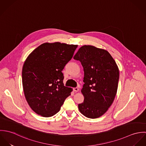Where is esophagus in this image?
<instances>
[{"label": "esophagus", "mask_w": 146, "mask_h": 146, "mask_svg": "<svg viewBox=\"0 0 146 146\" xmlns=\"http://www.w3.org/2000/svg\"><path fill=\"white\" fill-rule=\"evenodd\" d=\"M74 91L75 92H78L79 91V88H74Z\"/></svg>", "instance_id": "34e87169"}]
</instances>
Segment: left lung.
<instances>
[{
    "label": "left lung",
    "mask_w": 146,
    "mask_h": 146,
    "mask_svg": "<svg viewBox=\"0 0 146 146\" xmlns=\"http://www.w3.org/2000/svg\"><path fill=\"white\" fill-rule=\"evenodd\" d=\"M74 59L79 61L84 72L83 103L80 112L88 118L102 116L112 104L116 95L119 79L118 66L108 51L93 45L79 48Z\"/></svg>",
    "instance_id": "1"
}]
</instances>
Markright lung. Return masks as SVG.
Instances as JSON below:
<instances>
[{
	"label": "right lung",
	"mask_w": 146,
	"mask_h": 146,
	"mask_svg": "<svg viewBox=\"0 0 146 146\" xmlns=\"http://www.w3.org/2000/svg\"><path fill=\"white\" fill-rule=\"evenodd\" d=\"M78 45L45 42L27 57L22 67L26 100L38 115L51 117L61 109L72 89L64 86L62 71L72 58Z\"/></svg>",
	"instance_id": "add662e5"
}]
</instances>
